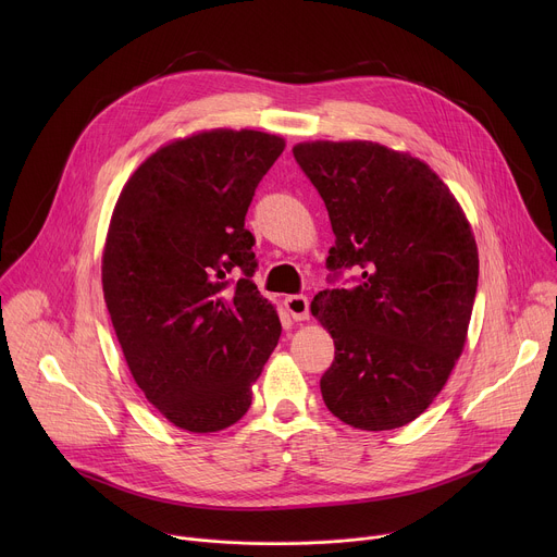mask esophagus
I'll list each match as a JSON object with an SVG mask.
<instances>
[{
  "label": "esophagus",
  "mask_w": 557,
  "mask_h": 557,
  "mask_svg": "<svg viewBox=\"0 0 557 557\" xmlns=\"http://www.w3.org/2000/svg\"><path fill=\"white\" fill-rule=\"evenodd\" d=\"M284 306L286 310L290 312V317L295 322H301V320H308V297L306 295H288L284 297Z\"/></svg>",
  "instance_id": "34e87169"
}]
</instances>
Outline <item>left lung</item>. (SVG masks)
I'll return each instance as SVG.
<instances>
[{
	"instance_id": "left-lung-1",
	"label": "left lung",
	"mask_w": 557,
	"mask_h": 557,
	"mask_svg": "<svg viewBox=\"0 0 557 557\" xmlns=\"http://www.w3.org/2000/svg\"><path fill=\"white\" fill-rule=\"evenodd\" d=\"M293 156L335 233L329 282L310 308L335 339L320 387L344 423L394 430L443 389L462 352L479 251L445 183L419 158L368 140L299 143Z\"/></svg>"
}]
</instances>
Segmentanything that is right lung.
Returning <instances> with one entry per match:
<instances>
[{"mask_svg": "<svg viewBox=\"0 0 557 557\" xmlns=\"http://www.w3.org/2000/svg\"><path fill=\"white\" fill-rule=\"evenodd\" d=\"M282 151L273 134L202 132L151 153L114 207L106 304L136 385L176 428L240 421L277 346L245 218Z\"/></svg>", "mask_w": 557, "mask_h": 557, "instance_id": "add662e5", "label": "right lung"}]
</instances>
